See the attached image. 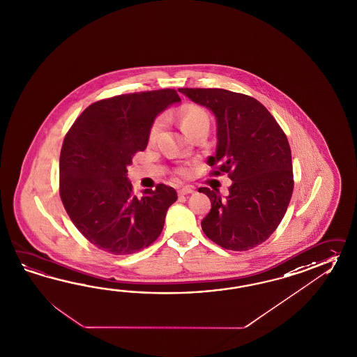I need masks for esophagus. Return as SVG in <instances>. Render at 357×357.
I'll return each mask as SVG.
<instances>
[{
  "mask_svg": "<svg viewBox=\"0 0 357 357\" xmlns=\"http://www.w3.org/2000/svg\"><path fill=\"white\" fill-rule=\"evenodd\" d=\"M193 192H195L193 187H182V188L178 190V195H179V196H184V195H190V193H193Z\"/></svg>",
  "mask_w": 357,
  "mask_h": 357,
  "instance_id": "esophagus-1",
  "label": "esophagus"
}]
</instances>
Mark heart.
Listing matches in <instances>:
<instances>
[{
  "mask_svg": "<svg viewBox=\"0 0 357 357\" xmlns=\"http://www.w3.org/2000/svg\"><path fill=\"white\" fill-rule=\"evenodd\" d=\"M179 119H181V124H182L184 132L190 135H193L199 129H208L210 127V116H208L207 111L195 103H187L183 106L179 111ZM162 123H164V120L161 116L152 121L150 129H149V143L151 144L156 142L160 132H161V128H162ZM190 172H192L190 167L187 165L176 169V174L184 176V178L190 176Z\"/></svg>",
  "mask_w": 357,
  "mask_h": 357,
  "instance_id": "obj_1",
  "label": "heart"
}]
</instances>
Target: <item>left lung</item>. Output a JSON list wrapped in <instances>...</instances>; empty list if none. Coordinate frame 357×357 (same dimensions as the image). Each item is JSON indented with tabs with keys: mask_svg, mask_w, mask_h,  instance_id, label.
Listing matches in <instances>:
<instances>
[{
	"mask_svg": "<svg viewBox=\"0 0 357 357\" xmlns=\"http://www.w3.org/2000/svg\"><path fill=\"white\" fill-rule=\"evenodd\" d=\"M213 111L218 121L216 153L210 175L228 174L233 184L222 198L207 187L211 201L201 227L207 238L231 251L261 245L275 231L294 192L291 147L268 109L251 96L222 88H179Z\"/></svg>",
	"mask_w": 357,
	"mask_h": 357,
	"instance_id": "obj_1",
	"label": "left lung"
}]
</instances>
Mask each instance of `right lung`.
Here are the masks:
<instances>
[{
    "label": "right lung",
    "instance_id": "add662e5",
    "mask_svg": "<svg viewBox=\"0 0 357 357\" xmlns=\"http://www.w3.org/2000/svg\"><path fill=\"white\" fill-rule=\"evenodd\" d=\"M179 101L170 88L114 96L89 105L65 135L60 197L77 229L100 250L135 254L161 234L176 192L160 183L137 197L127 167L146 150L158 114Z\"/></svg>",
    "mask_w": 357,
    "mask_h": 357
}]
</instances>
